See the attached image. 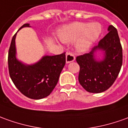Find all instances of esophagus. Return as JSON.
<instances>
[{
  "instance_id": "esophagus-1",
  "label": "esophagus",
  "mask_w": 128,
  "mask_h": 128,
  "mask_svg": "<svg viewBox=\"0 0 128 128\" xmlns=\"http://www.w3.org/2000/svg\"><path fill=\"white\" fill-rule=\"evenodd\" d=\"M75 60V56L72 52H68L66 54V62H72Z\"/></svg>"
}]
</instances>
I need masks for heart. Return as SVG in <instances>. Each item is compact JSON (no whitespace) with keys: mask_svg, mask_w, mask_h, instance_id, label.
I'll return each instance as SVG.
<instances>
[{"mask_svg":"<svg viewBox=\"0 0 128 128\" xmlns=\"http://www.w3.org/2000/svg\"><path fill=\"white\" fill-rule=\"evenodd\" d=\"M102 32V26L98 22H74L63 27L59 31V38L63 42L76 43V49L83 52L98 39Z\"/></svg>","mask_w":128,"mask_h":128,"instance_id":"heart-1","label":"heart"}]
</instances>
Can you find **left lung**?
<instances>
[{
    "instance_id": "8db88e82",
    "label": "left lung",
    "mask_w": 128,
    "mask_h": 128,
    "mask_svg": "<svg viewBox=\"0 0 128 128\" xmlns=\"http://www.w3.org/2000/svg\"><path fill=\"white\" fill-rule=\"evenodd\" d=\"M108 30L109 32L90 52L76 58L80 67L79 84L89 92L99 93L110 88L122 66L123 49L117 30L110 25ZM98 49L105 51V58L100 62L96 61L94 56V52Z\"/></svg>"
}]
</instances>
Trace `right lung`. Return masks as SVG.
Here are the masks:
<instances>
[{
    "label": "right lung",
    "instance_id": "1",
    "mask_svg": "<svg viewBox=\"0 0 128 128\" xmlns=\"http://www.w3.org/2000/svg\"><path fill=\"white\" fill-rule=\"evenodd\" d=\"M25 24L24 27H29ZM12 39L8 52L10 76L17 89L30 99L40 100L50 95L56 86L60 74L66 65V53L46 56L32 66H26L16 58L15 38Z\"/></svg>",
    "mask_w": 128,
    "mask_h": 128
}]
</instances>
